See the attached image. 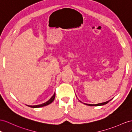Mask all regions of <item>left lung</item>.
Masks as SVG:
<instances>
[{
  "label": "left lung",
  "mask_w": 132,
  "mask_h": 132,
  "mask_svg": "<svg viewBox=\"0 0 132 132\" xmlns=\"http://www.w3.org/2000/svg\"><path fill=\"white\" fill-rule=\"evenodd\" d=\"M111 100H109V101H107L106 102H104V103H99V104H86V103H84L85 104V105H89V106H100V105H103L105 104H106L107 103H108ZM80 102H81L80 100H79Z\"/></svg>",
  "instance_id": "1"
}]
</instances>
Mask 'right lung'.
<instances>
[{"label":"right lung","mask_w":132,"mask_h":132,"mask_svg":"<svg viewBox=\"0 0 132 132\" xmlns=\"http://www.w3.org/2000/svg\"><path fill=\"white\" fill-rule=\"evenodd\" d=\"M55 95H56V94L55 93L53 94V95L51 97V98L48 101H46V102L45 103H43V104H40V105H27V106H28L29 107H31V108H40V107L46 106V105H49L50 104H51V103L53 102V101L54 100V99H55Z\"/></svg>","instance_id":"1"}]
</instances>
